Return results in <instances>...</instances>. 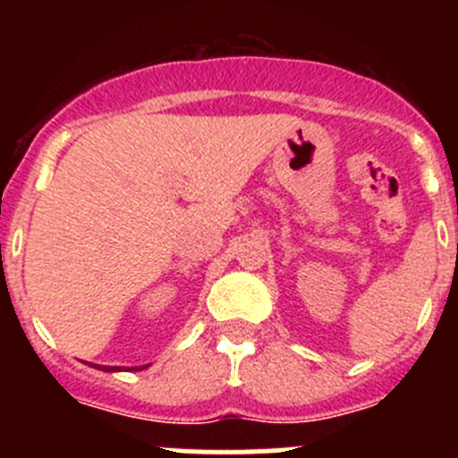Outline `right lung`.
<instances>
[{
	"label": "right lung",
	"instance_id": "obj_1",
	"mask_svg": "<svg viewBox=\"0 0 458 458\" xmlns=\"http://www.w3.org/2000/svg\"><path fill=\"white\" fill-rule=\"evenodd\" d=\"M95 368H99V370H104V372H119L122 370V368H110V366H95ZM146 368V366H143ZM132 370H137V368H132Z\"/></svg>",
	"mask_w": 458,
	"mask_h": 458
}]
</instances>
